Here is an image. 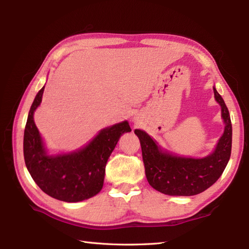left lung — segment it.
Instances as JSON below:
<instances>
[{"label":"left lung","instance_id":"8db88e82","mask_svg":"<svg viewBox=\"0 0 249 249\" xmlns=\"http://www.w3.org/2000/svg\"><path fill=\"white\" fill-rule=\"evenodd\" d=\"M213 89L226 126L211 155L203 158L172 155L162 151L145 131L135 130L140 140L147 182L158 192L170 196H195L212 186L223 174L231 155L232 125L223 97L215 88Z\"/></svg>","mask_w":249,"mask_h":249}]
</instances>
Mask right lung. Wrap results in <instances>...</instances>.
<instances>
[{
    "label": "right lung",
    "instance_id": "obj_1",
    "mask_svg": "<svg viewBox=\"0 0 249 249\" xmlns=\"http://www.w3.org/2000/svg\"><path fill=\"white\" fill-rule=\"evenodd\" d=\"M44 89L37 93L31 106L24 128L25 166L34 182L52 198L65 202H79L91 198L103 188L106 163L120 137L131 130L128 122L124 121L100 130L81 150L50 156L47 154L33 118L34 111L41 103Z\"/></svg>",
    "mask_w": 249,
    "mask_h": 249
}]
</instances>
